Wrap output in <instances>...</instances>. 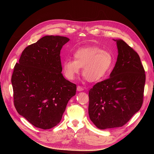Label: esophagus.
<instances>
[{"instance_id":"1","label":"esophagus","mask_w":154,"mask_h":154,"mask_svg":"<svg viewBox=\"0 0 154 154\" xmlns=\"http://www.w3.org/2000/svg\"><path fill=\"white\" fill-rule=\"evenodd\" d=\"M77 90L78 91H82L84 90V88L82 87L81 86L79 85V86H77Z\"/></svg>"}]
</instances>
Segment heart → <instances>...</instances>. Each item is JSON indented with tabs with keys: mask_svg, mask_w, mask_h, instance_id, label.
<instances>
[{
	"mask_svg": "<svg viewBox=\"0 0 154 154\" xmlns=\"http://www.w3.org/2000/svg\"><path fill=\"white\" fill-rule=\"evenodd\" d=\"M74 59L65 60L62 69L67 78L73 80L82 67V74L88 82H98L106 77L114 64V56L107 51L91 46L80 48Z\"/></svg>",
	"mask_w": 154,
	"mask_h": 154,
	"instance_id": "heart-1",
	"label": "heart"
}]
</instances>
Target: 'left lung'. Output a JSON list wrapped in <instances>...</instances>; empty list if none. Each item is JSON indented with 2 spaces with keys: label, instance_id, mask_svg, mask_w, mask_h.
<instances>
[{
  "label": "left lung",
  "instance_id": "obj_1",
  "mask_svg": "<svg viewBox=\"0 0 154 154\" xmlns=\"http://www.w3.org/2000/svg\"><path fill=\"white\" fill-rule=\"evenodd\" d=\"M117 41L118 57L110 77L88 92V115L100 129L122 127L143 103L145 70L140 57L122 40Z\"/></svg>",
  "mask_w": 154,
  "mask_h": 154
}]
</instances>
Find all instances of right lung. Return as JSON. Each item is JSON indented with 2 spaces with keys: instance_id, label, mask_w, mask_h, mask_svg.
<instances>
[{
  "instance_id": "obj_1",
  "label": "right lung",
  "mask_w": 154,
  "mask_h": 154,
  "mask_svg": "<svg viewBox=\"0 0 154 154\" xmlns=\"http://www.w3.org/2000/svg\"><path fill=\"white\" fill-rule=\"evenodd\" d=\"M69 38L47 35L27 46L16 63L11 82L14 106L34 126L49 129L62 119L77 86L62 74L60 50Z\"/></svg>"
}]
</instances>
